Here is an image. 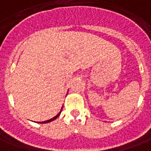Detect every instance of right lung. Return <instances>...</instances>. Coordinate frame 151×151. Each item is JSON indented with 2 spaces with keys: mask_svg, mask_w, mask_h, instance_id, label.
I'll use <instances>...</instances> for the list:
<instances>
[{
  "mask_svg": "<svg viewBox=\"0 0 151 151\" xmlns=\"http://www.w3.org/2000/svg\"><path fill=\"white\" fill-rule=\"evenodd\" d=\"M61 111H62V109H61ZM61 111L59 112V113H58L57 115H56L55 116H54L53 118H51V119L50 120H47V121H45V122H38V123H41V124H43V123H48V122H52V121H54V120H55L58 116L60 115V113H61Z\"/></svg>",
  "mask_w": 151,
  "mask_h": 151,
  "instance_id": "add662e5",
  "label": "right lung"
}]
</instances>
